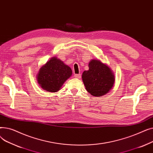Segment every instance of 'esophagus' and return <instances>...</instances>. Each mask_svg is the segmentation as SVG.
I'll return each instance as SVG.
<instances>
[{
	"mask_svg": "<svg viewBox=\"0 0 153 153\" xmlns=\"http://www.w3.org/2000/svg\"><path fill=\"white\" fill-rule=\"evenodd\" d=\"M74 77H76V78L80 79V78L81 77V74H75L74 75Z\"/></svg>",
	"mask_w": 153,
	"mask_h": 153,
	"instance_id": "obj_1",
	"label": "esophagus"
}]
</instances>
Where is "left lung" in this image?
<instances>
[{"instance_id": "obj_1", "label": "left lung", "mask_w": 153, "mask_h": 153, "mask_svg": "<svg viewBox=\"0 0 153 153\" xmlns=\"http://www.w3.org/2000/svg\"><path fill=\"white\" fill-rule=\"evenodd\" d=\"M82 78L87 91L95 97L106 94L115 82L111 69L99 60L90 61L89 70L84 71Z\"/></svg>"}]
</instances>
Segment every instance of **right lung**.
<instances>
[{
    "mask_svg": "<svg viewBox=\"0 0 153 153\" xmlns=\"http://www.w3.org/2000/svg\"><path fill=\"white\" fill-rule=\"evenodd\" d=\"M71 75V68L54 57L39 69L37 81L44 90L54 92L61 89L64 82Z\"/></svg>",
    "mask_w": 153,
    "mask_h": 153,
    "instance_id": "obj_1",
    "label": "right lung"
}]
</instances>
